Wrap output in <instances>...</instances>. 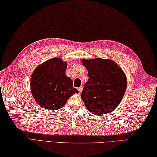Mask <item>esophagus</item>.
Instances as JSON below:
<instances>
[{
  "label": "esophagus",
  "instance_id": "34e87169",
  "mask_svg": "<svg viewBox=\"0 0 157 157\" xmlns=\"http://www.w3.org/2000/svg\"><path fill=\"white\" fill-rule=\"evenodd\" d=\"M82 90H83V87H82V86H80V87H79V88H78L79 93H81V92H82Z\"/></svg>",
  "mask_w": 157,
  "mask_h": 157
}]
</instances>
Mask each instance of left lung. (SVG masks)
<instances>
[{
    "label": "left lung",
    "mask_w": 157,
    "mask_h": 157,
    "mask_svg": "<svg viewBox=\"0 0 157 157\" xmlns=\"http://www.w3.org/2000/svg\"><path fill=\"white\" fill-rule=\"evenodd\" d=\"M88 71V80L81 97L86 108L92 114L104 115L113 111L124 96L127 78L121 68L114 61L96 58L82 59Z\"/></svg>",
    "instance_id": "8db88e82"
}]
</instances>
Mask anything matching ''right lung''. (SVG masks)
I'll use <instances>...</instances> for the list:
<instances>
[{"label":"right lung","mask_w":157,"mask_h":157,"mask_svg":"<svg viewBox=\"0 0 157 157\" xmlns=\"http://www.w3.org/2000/svg\"><path fill=\"white\" fill-rule=\"evenodd\" d=\"M67 63L52 58L36 67L31 76L33 97L42 107L50 111L62 108L70 96L79 91L65 74Z\"/></svg>","instance_id":"right-lung-1"}]
</instances>
